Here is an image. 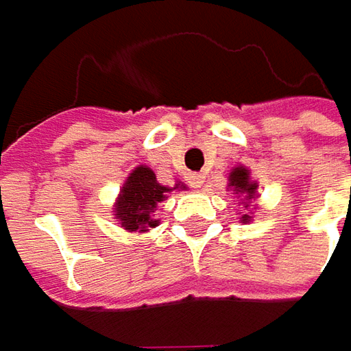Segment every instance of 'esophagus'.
Returning <instances> with one entry per match:
<instances>
[{"label":"esophagus","instance_id":"34e87169","mask_svg":"<svg viewBox=\"0 0 351 351\" xmlns=\"http://www.w3.org/2000/svg\"><path fill=\"white\" fill-rule=\"evenodd\" d=\"M203 182H205V178H203L201 173H191V176H189V185H191V187H201Z\"/></svg>","mask_w":351,"mask_h":351}]
</instances>
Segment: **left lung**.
Here are the masks:
<instances>
[{
	"instance_id": "left-lung-1",
	"label": "left lung",
	"mask_w": 351,
	"mask_h": 351,
	"mask_svg": "<svg viewBox=\"0 0 351 351\" xmlns=\"http://www.w3.org/2000/svg\"><path fill=\"white\" fill-rule=\"evenodd\" d=\"M228 187L238 193V195H244V199H254L256 197V189H258V183L250 180V169H246L244 166H238L230 171L228 176ZM250 215H242V223H248Z\"/></svg>"
}]
</instances>
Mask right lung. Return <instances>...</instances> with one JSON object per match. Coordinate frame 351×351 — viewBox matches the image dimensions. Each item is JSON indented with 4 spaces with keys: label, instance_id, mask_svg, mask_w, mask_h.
Masks as SVG:
<instances>
[{
    "label": "right lung",
    "instance_id": "add662e5",
    "mask_svg": "<svg viewBox=\"0 0 351 351\" xmlns=\"http://www.w3.org/2000/svg\"><path fill=\"white\" fill-rule=\"evenodd\" d=\"M183 189V185H176L173 189ZM171 189L156 182L154 171L146 166L132 169L127 182L121 189V195L115 203V219L121 221V226L128 232H146L148 228L158 226L154 219V209L160 201L166 199V193Z\"/></svg>",
    "mask_w": 351,
    "mask_h": 351
}]
</instances>
